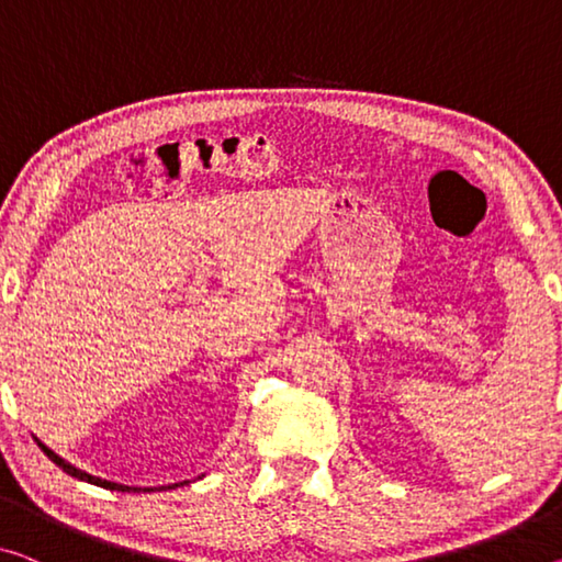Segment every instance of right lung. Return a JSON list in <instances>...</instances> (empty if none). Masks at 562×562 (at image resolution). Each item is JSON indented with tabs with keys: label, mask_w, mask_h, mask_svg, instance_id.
<instances>
[{
	"label": "right lung",
	"mask_w": 562,
	"mask_h": 562,
	"mask_svg": "<svg viewBox=\"0 0 562 562\" xmlns=\"http://www.w3.org/2000/svg\"><path fill=\"white\" fill-rule=\"evenodd\" d=\"M34 439H37V437H34ZM37 445L42 447V452H45V454L49 457V460L57 464V468H63L67 474H72V477H77V480L90 482V485H98V487H105V490H117V492H137V490H143V487H127V485H117V482H108V480H102V477H94V474H88V472L77 470L75 464L63 460V457L52 452L47 445H42L40 439H37ZM180 485H186V482H176V485H168V487H145V490H148V492H153V490H176V487H180Z\"/></svg>",
	"instance_id": "1"
}]
</instances>
